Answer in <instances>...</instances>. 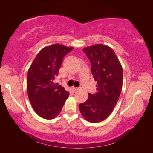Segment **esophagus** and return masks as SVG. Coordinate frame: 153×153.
I'll return each mask as SVG.
<instances>
[{
	"instance_id": "esophagus-1",
	"label": "esophagus",
	"mask_w": 153,
	"mask_h": 153,
	"mask_svg": "<svg viewBox=\"0 0 153 153\" xmlns=\"http://www.w3.org/2000/svg\"><path fill=\"white\" fill-rule=\"evenodd\" d=\"M79 89V88H78V87H73L72 88V90L74 91H78Z\"/></svg>"
}]
</instances>
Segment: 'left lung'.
<instances>
[{"instance_id":"left-lung-1","label":"left lung","mask_w":153,"mask_h":153,"mask_svg":"<svg viewBox=\"0 0 153 153\" xmlns=\"http://www.w3.org/2000/svg\"><path fill=\"white\" fill-rule=\"evenodd\" d=\"M83 51L91 62L97 92L89 93L87 101L79 104V110L87 121L97 123L110 114L118 102L122 87V68L114 51L108 46L97 44Z\"/></svg>"}]
</instances>
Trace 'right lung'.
<instances>
[{"label": "right lung", "mask_w": 153, "mask_h": 153, "mask_svg": "<svg viewBox=\"0 0 153 153\" xmlns=\"http://www.w3.org/2000/svg\"><path fill=\"white\" fill-rule=\"evenodd\" d=\"M73 47L54 44L43 48L34 59L27 74V93L35 112L45 119L60 112L70 93L54 83L63 58Z\"/></svg>", "instance_id": "1"}]
</instances>
